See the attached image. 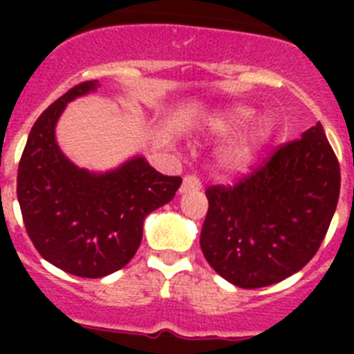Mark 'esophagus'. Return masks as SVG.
Listing matches in <instances>:
<instances>
[{
  "mask_svg": "<svg viewBox=\"0 0 354 354\" xmlns=\"http://www.w3.org/2000/svg\"><path fill=\"white\" fill-rule=\"evenodd\" d=\"M200 187H202V184H200V180L196 179L195 175H186L183 180V186H180L179 193L180 195H184V193H189V192H198Z\"/></svg>",
  "mask_w": 354,
  "mask_h": 354,
  "instance_id": "obj_1",
  "label": "esophagus"
}]
</instances>
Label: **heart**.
<instances>
[{
    "label": "heart",
    "instance_id": "obj_1",
    "mask_svg": "<svg viewBox=\"0 0 354 354\" xmlns=\"http://www.w3.org/2000/svg\"><path fill=\"white\" fill-rule=\"evenodd\" d=\"M252 117L253 111L248 106H228L204 122V134L209 140L225 138V136L237 133L252 120ZM271 134H273V122L268 117L255 118L248 127L218 150L216 168L227 177L245 174L255 162L259 152L271 138Z\"/></svg>",
    "mask_w": 354,
    "mask_h": 354
}]
</instances>
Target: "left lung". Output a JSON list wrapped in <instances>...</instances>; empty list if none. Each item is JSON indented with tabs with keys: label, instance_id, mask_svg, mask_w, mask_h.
I'll list each match as a JSON object with an SVG mask.
<instances>
[{
	"label": "left lung",
	"instance_id": "left-lung-1",
	"mask_svg": "<svg viewBox=\"0 0 354 354\" xmlns=\"http://www.w3.org/2000/svg\"><path fill=\"white\" fill-rule=\"evenodd\" d=\"M340 168L321 122L234 187L205 195L200 246L227 282L259 289L298 273L323 243L337 209Z\"/></svg>",
	"mask_w": 354,
	"mask_h": 354
}]
</instances>
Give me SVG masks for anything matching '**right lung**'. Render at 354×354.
<instances>
[{"label": "right lung", "mask_w": 354, "mask_h": 354, "mask_svg": "<svg viewBox=\"0 0 354 354\" xmlns=\"http://www.w3.org/2000/svg\"><path fill=\"white\" fill-rule=\"evenodd\" d=\"M84 81L53 102L33 124L17 171L24 227L39 253L81 278L115 273L134 257L143 221L168 204L183 179L168 177L134 154L106 171L77 167L56 142V124L68 102L97 92Z\"/></svg>", "instance_id": "add662e5"}]
</instances>
